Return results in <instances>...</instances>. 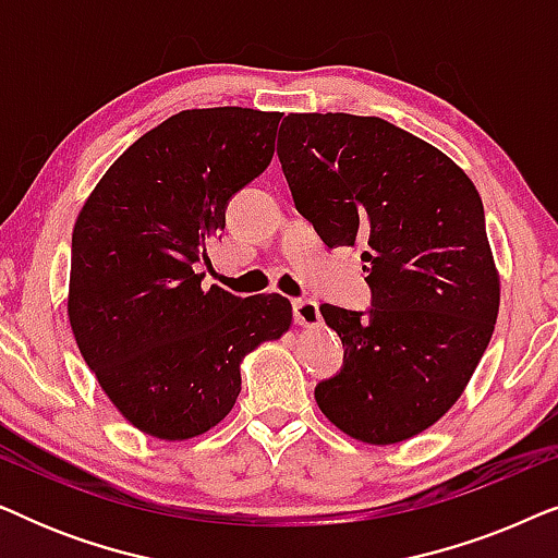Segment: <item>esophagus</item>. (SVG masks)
Here are the masks:
<instances>
[{
  "mask_svg": "<svg viewBox=\"0 0 558 558\" xmlns=\"http://www.w3.org/2000/svg\"><path fill=\"white\" fill-rule=\"evenodd\" d=\"M292 312H294V323L296 325L315 327L319 323L317 302H312V300H294L292 302Z\"/></svg>",
  "mask_w": 558,
  "mask_h": 558,
  "instance_id": "34e87169",
  "label": "esophagus"
}]
</instances>
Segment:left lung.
<instances>
[{
  "mask_svg": "<svg viewBox=\"0 0 558 558\" xmlns=\"http://www.w3.org/2000/svg\"><path fill=\"white\" fill-rule=\"evenodd\" d=\"M277 155L325 246L365 248L371 307H319L345 348L319 409L368 445L414 437L460 399L498 317L483 201L452 159L378 117L289 113Z\"/></svg>",
  "mask_w": 558,
  "mask_h": 558,
  "instance_id": "8db88e82",
  "label": "left lung"
}]
</instances>
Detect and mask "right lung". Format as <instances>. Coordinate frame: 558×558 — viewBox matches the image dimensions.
I'll return each instance as SVG.
<instances>
[{
    "instance_id": "1",
    "label": "right lung",
    "mask_w": 558,
    "mask_h": 558,
    "mask_svg": "<svg viewBox=\"0 0 558 558\" xmlns=\"http://www.w3.org/2000/svg\"><path fill=\"white\" fill-rule=\"evenodd\" d=\"M279 119L239 106L174 113L109 167L75 220V342L113 407L157 439L226 418L241 357L292 323L284 296L241 300L197 274L231 197L269 167Z\"/></svg>"
}]
</instances>
